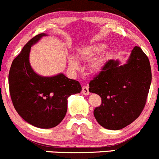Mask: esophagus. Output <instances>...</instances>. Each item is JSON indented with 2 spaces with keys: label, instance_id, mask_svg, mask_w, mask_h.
Segmentation results:
<instances>
[{
  "label": "esophagus",
  "instance_id": "esophagus-1",
  "mask_svg": "<svg viewBox=\"0 0 159 159\" xmlns=\"http://www.w3.org/2000/svg\"><path fill=\"white\" fill-rule=\"evenodd\" d=\"M82 93H83V94H84V95H88L89 93H90L88 86H84V87H83Z\"/></svg>",
  "mask_w": 159,
  "mask_h": 159
}]
</instances>
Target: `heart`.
Masks as SVG:
<instances>
[{
	"label": "heart",
	"instance_id": "heart-1",
	"mask_svg": "<svg viewBox=\"0 0 159 159\" xmlns=\"http://www.w3.org/2000/svg\"><path fill=\"white\" fill-rule=\"evenodd\" d=\"M106 48L107 45L105 43H93V44L88 45V46L81 48L79 51L78 54L80 58L82 59H89V58H93L95 56L103 52L106 49ZM107 58H108L107 56H103V57H100V58L95 59L91 63V69L94 71H99L105 66V62L108 59ZM69 65L72 69H77L80 66L79 61H77L76 58H73V57H71L69 58Z\"/></svg>",
	"mask_w": 159,
	"mask_h": 159
}]
</instances>
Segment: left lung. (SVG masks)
<instances>
[{
    "mask_svg": "<svg viewBox=\"0 0 159 159\" xmlns=\"http://www.w3.org/2000/svg\"><path fill=\"white\" fill-rule=\"evenodd\" d=\"M151 83L150 61L139 47H134L126 64L107 61L89 84V91L101 98V105L93 111L98 123L111 130L132 123L144 108Z\"/></svg>",
    "mask_w": 159,
    "mask_h": 159,
    "instance_id": "1",
    "label": "left lung"
}]
</instances>
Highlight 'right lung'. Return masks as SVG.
Segmentation results:
<instances>
[{
    "instance_id": "right-lung-1",
    "label": "right lung",
    "mask_w": 159,
    "mask_h": 159,
    "mask_svg": "<svg viewBox=\"0 0 159 159\" xmlns=\"http://www.w3.org/2000/svg\"><path fill=\"white\" fill-rule=\"evenodd\" d=\"M46 33L33 37L13 60L8 75L9 91L18 114L28 123L42 129L58 126L66 115L68 98L82 90L80 84L63 73L42 76L30 63L31 47Z\"/></svg>"
}]
</instances>
